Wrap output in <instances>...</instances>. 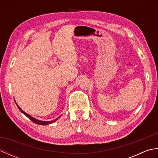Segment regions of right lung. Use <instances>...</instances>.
<instances>
[{"mask_svg": "<svg viewBox=\"0 0 158 158\" xmlns=\"http://www.w3.org/2000/svg\"><path fill=\"white\" fill-rule=\"evenodd\" d=\"M17 105V104H16ZM17 106H18V109H19V110L20 111H21L23 114H24V115L28 117V118H29L30 119H31V121H32L34 123H36V124H39V125H48V124H50V123H53V122H56V120H58V119L59 118V117H58V118L57 119H54V120H53V121H49V122H46V121H40V120H38V119H35V118H34V117H32L31 115H28V114H27V113H26L24 111H23V110H22V109L20 108V107L17 105Z\"/></svg>", "mask_w": 158, "mask_h": 158, "instance_id": "add662e5", "label": "right lung"}]
</instances>
